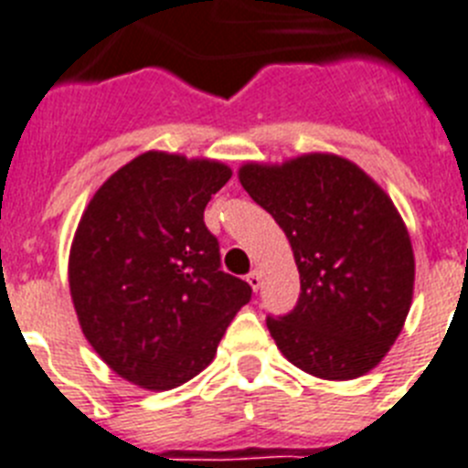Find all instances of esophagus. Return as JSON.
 I'll return each instance as SVG.
<instances>
[{
  "instance_id": "obj_1",
  "label": "esophagus",
  "mask_w": 468,
  "mask_h": 468,
  "mask_svg": "<svg viewBox=\"0 0 468 468\" xmlns=\"http://www.w3.org/2000/svg\"><path fill=\"white\" fill-rule=\"evenodd\" d=\"M248 285H250L252 290H255V292H257V290L262 287V273H260V271H250V273H248Z\"/></svg>"
}]
</instances>
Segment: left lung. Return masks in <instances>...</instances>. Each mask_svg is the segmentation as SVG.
Instances as JSON below:
<instances>
[{
    "mask_svg": "<svg viewBox=\"0 0 468 468\" xmlns=\"http://www.w3.org/2000/svg\"><path fill=\"white\" fill-rule=\"evenodd\" d=\"M239 181L285 231L299 269L294 311L267 318L278 350L315 378L368 374L413 302V246L388 192L334 153L246 162Z\"/></svg>",
    "mask_w": 468,
    "mask_h": 468,
    "instance_id": "left-lung-1",
    "label": "left lung"
}]
</instances>
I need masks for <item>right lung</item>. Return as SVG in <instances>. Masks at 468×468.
Wrapping results in <instances>:
<instances>
[{"mask_svg": "<svg viewBox=\"0 0 468 468\" xmlns=\"http://www.w3.org/2000/svg\"><path fill=\"white\" fill-rule=\"evenodd\" d=\"M231 178L218 160L148 150L85 206L69 290L85 338L120 378L174 389L213 362L250 285L220 271L204 208Z\"/></svg>", "mask_w": 468, "mask_h": 468, "instance_id": "obj_1", "label": "right lung"}]
</instances>
